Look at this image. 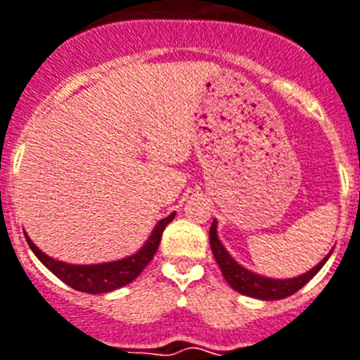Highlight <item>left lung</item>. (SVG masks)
Instances as JSON below:
<instances>
[{"label":"left lung","mask_w":360,"mask_h":360,"mask_svg":"<svg viewBox=\"0 0 360 360\" xmlns=\"http://www.w3.org/2000/svg\"><path fill=\"white\" fill-rule=\"evenodd\" d=\"M210 243L213 257H215L217 264L223 271L226 283L234 290H238L240 295L251 296V298H259V300H281L287 296L295 295L296 290H300L304 285L308 283L309 279L314 278L315 274L325 266L328 260L330 253L326 255L325 259L321 260L319 264L314 266L311 270L302 274L298 278H289V279H274L255 274V271L247 270L245 266H241L238 260L232 259V255L226 251V247L223 245V241L219 240L217 236V221H213L210 229Z\"/></svg>","instance_id":"1"}]
</instances>
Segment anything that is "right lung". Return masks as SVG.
Instances as JSON below:
<instances>
[{"mask_svg":"<svg viewBox=\"0 0 360 360\" xmlns=\"http://www.w3.org/2000/svg\"><path fill=\"white\" fill-rule=\"evenodd\" d=\"M174 217L175 213H172L166 219L158 221L139 251H136L134 255H128L124 259L101 262V264H70V262H62V260L52 259V257L43 253L39 247L27 238V234L26 241L35 257L56 278L62 279L65 285H70L71 289L89 292V295H103V292H111V290H117L120 287H124V285L131 283L143 271V268L153 260L156 249L160 245L162 232L174 221Z\"/></svg>","mask_w":360,"mask_h":360,"instance_id":"add662e5","label":"right lung"}]
</instances>
